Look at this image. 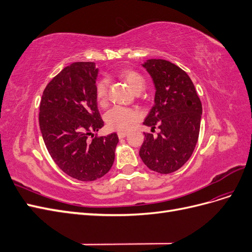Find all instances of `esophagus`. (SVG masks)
I'll return each mask as SVG.
<instances>
[{"label": "esophagus", "mask_w": 252, "mask_h": 252, "mask_svg": "<svg viewBox=\"0 0 252 252\" xmlns=\"http://www.w3.org/2000/svg\"><path fill=\"white\" fill-rule=\"evenodd\" d=\"M126 135H127V132H118V136L120 139H124Z\"/></svg>", "instance_id": "obj_1"}]
</instances>
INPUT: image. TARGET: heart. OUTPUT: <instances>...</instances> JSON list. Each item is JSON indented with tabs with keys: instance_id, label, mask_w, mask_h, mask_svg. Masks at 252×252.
<instances>
[{
	"instance_id": "obj_1",
	"label": "heart",
	"mask_w": 252,
	"mask_h": 252,
	"mask_svg": "<svg viewBox=\"0 0 252 252\" xmlns=\"http://www.w3.org/2000/svg\"><path fill=\"white\" fill-rule=\"evenodd\" d=\"M121 78L124 79L132 90L140 91L145 86V80L138 71L134 70H123L121 73ZM95 97L97 103L101 106H105L108 97V82L107 80H100L95 85ZM140 119L139 112L122 106H114L105 114V122L107 127L111 130L126 131Z\"/></svg>"
}]
</instances>
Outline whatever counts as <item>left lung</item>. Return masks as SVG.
<instances>
[{"label": "left lung", "mask_w": 252, "mask_h": 252, "mask_svg": "<svg viewBox=\"0 0 252 252\" xmlns=\"http://www.w3.org/2000/svg\"><path fill=\"white\" fill-rule=\"evenodd\" d=\"M156 87L155 105L144 125L154 136L145 133L140 157L149 169L171 173L180 169L191 157L199 139L202 103L189 75L169 61L150 59L143 64Z\"/></svg>", "instance_id": "1"}]
</instances>
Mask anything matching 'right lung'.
Masks as SVG:
<instances>
[{"instance_id": "add662e5", "label": "right lung", "mask_w": 252, "mask_h": 252, "mask_svg": "<svg viewBox=\"0 0 252 252\" xmlns=\"http://www.w3.org/2000/svg\"><path fill=\"white\" fill-rule=\"evenodd\" d=\"M97 72L94 62L65 67L47 84L40 104V129L50 157L61 170L84 182L110 170L119 143L117 133L94 136L104 126L95 97Z\"/></svg>"}]
</instances>
